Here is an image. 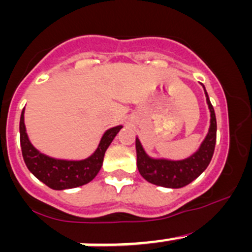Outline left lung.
<instances>
[{"mask_svg":"<svg viewBox=\"0 0 252 252\" xmlns=\"http://www.w3.org/2000/svg\"><path fill=\"white\" fill-rule=\"evenodd\" d=\"M202 88L205 90L206 102H207L208 110L211 113L210 128H208L207 135L195 154H192L188 158L178 159V161L167 158H154L146 154L140 140L136 138V166H138L141 177L151 184L171 188V189H179L196 179L210 164L213 152H215L217 122H216L215 110H213V106L211 105L205 86L202 85Z\"/></svg>","mask_w":252,"mask_h":252,"instance_id":"left-lung-1","label":"left lung"}]
</instances>
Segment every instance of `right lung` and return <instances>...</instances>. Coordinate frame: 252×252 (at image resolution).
I'll use <instances>...</instances> for the list:
<instances>
[{
  "mask_svg": "<svg viewBox=\"0 0 252 252\" xmlns=\"http://www.w3.org/2000/svg\"><path fill=\"white\" fill-rule=\"evenodd\" d=\"M122 128H123L122 126H117L106 130L97 149L88 158L79 159V161L58 159L41 154L39 150L32 146L25 129L24 110H23L19 123L23 158L28 169L51 189L64 190L81 187L91 182L100 172L106 150Z\"/></svg>",
  "mask_w": 252,
  "mask_h": 252,
  "instance_id": "obj_1",
  "label": "right lung"
}]
</instances>
